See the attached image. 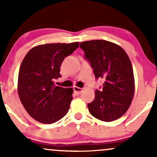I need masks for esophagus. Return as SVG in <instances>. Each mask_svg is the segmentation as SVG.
Here are the masks:
<instances>
[{
    "instance_id": "1",
    "label": "esophagus",
    "mask_w": 157,
    "mask_h": 157,
    "mask_svg": "<svg viewBox=\"0 0 157 157\" xmlns=\"http://www.w3.org/2000/svg\"><path fill=\"white\" fill-rule=\"evenodd\" d=\"M73 89L77 94H81V92L82 91V89H81V88H79V87H77V86H74Z\"/></svg>"
}]
</instances>
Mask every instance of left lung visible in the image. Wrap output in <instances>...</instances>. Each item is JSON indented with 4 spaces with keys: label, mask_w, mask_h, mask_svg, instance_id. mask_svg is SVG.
I'll use <instances>...</instances> for the list:
<instances>
[{
    "label": "left lung",
    "mask_w": 157,
    "mask_h": 157,
    "mask_svg": "<svg viewBox=\"0 0 157 157\" xmlns=\"http://www.w3.org/2000/svg\"><path fill=\"white\" fill-rule=\"evenodd\" d=\"M80 47L96 80H105L102 87L95 91L94 100L88 104L90 113L102 121L117 120L128 109L134 94V72L128 56L120 46L102 40L82 42Z\"/></svg>",
    "instance_id": "obj_1"
}]
</instances>
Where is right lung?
Returning <instances> with one entry per match:
<instances>
[{
    "instance_id": "right-lung-1",
    "label": "right lung",
    "mask_w": 157,
    "mask_h": 157,
    "mask_svg": "<svg viewBox=\"0 0 157 157\" xmlns=\"http://www.w3.org/2000/svg\"><path fill=\"white\" fill-rule=\"evenodd\" d=\"M78 46V42L40 45L25 56L19 70L18 94L26 111L37 121L52 124L68 113L73 89L56 86L53 81L61 77L63 61Z\"/></svg>"
}]
</instances>
